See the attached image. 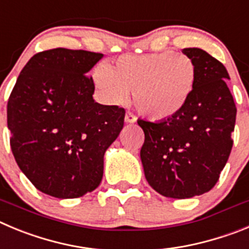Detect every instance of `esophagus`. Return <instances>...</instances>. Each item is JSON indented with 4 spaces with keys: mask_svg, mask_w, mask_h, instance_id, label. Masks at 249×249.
<instances>
[{
    "mask_svg": "<svg viewBox=\"0 0 249 249\" xmlns=\"http://www.w3.org/2000/svg\"><path fill=\"white\" fill-rule=\"evenodd\" d=\"M135 122H136V116L134 115L133 113L127 111V113L125 114V123H127V124H134Z\"/></svg>",
    "mask_w": 249,
    "mask_h": 249,
    "instance_id": "1",
    "label": "esophagus"
}]
</instances>
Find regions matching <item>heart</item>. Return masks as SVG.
Returning <instances> with one entry per match:
<instances>
[{
    "label": "heart",
    "instance_id": "heart-1",
    "mask_svg": "<svg viewBox=\"0 0 249 249\" xmlns=\"http://www.w3.org/2000/svg\"><path fill=\"white\" fill-rule=\"evenodd\" d=\"M197 80L194 60L172 51L144 55H123L107 68L98 66L93 82L107 102L123 104L129 91L139 114L165 120L180 113L189 103Z\"/></svg>",
    "mask_w": 249,
    "mask_h": 249
}]
</instances>
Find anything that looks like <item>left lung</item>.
Here are the masks:
<instances>
[{
	"label": "left lung",
	"mask_w": 249,
	"mask_h": 249,
	"mask_svg": "<svg viewBox=\"0 0 249 249\" xmlns=\"http://www.w3.org/2000/svg\"><path fill=\"white\" fill-rule=\"evenodd\" d=\"M182 53L197 68L189 103L169 119L138 120L145 134L140 150L145 178L156 192L171 198L200 196L216 185L233 145L237 114L226 67L201 48Z\"/></svg>",
	"instance_id": "left-lung-1"
}]
</instances>
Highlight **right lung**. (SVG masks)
<instances>
[{
    "mask_svg": "<svg viewBox=\"0 0 249 249\" xmlns=\"http://www.w3.org/2000/svg\"><path fill=\"white\" fill-rule=\"evenodd\" d=\"M104 54L55 48L33 55L7 104L16 162L36 189L77 198L100 185L104 154L124 126L125 110L93 99L89 71Z\"/></svg>",
    "mask_w": 249,
    "mask_h": 249,
    "instance_id": "right-lung-1",
    "label": "right lung"
}]
</instances>
